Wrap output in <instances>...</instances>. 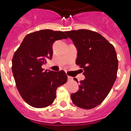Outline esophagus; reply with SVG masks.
Returning <instances> with one entry per match:
<instances>
[{
  "label": "esophagus",
  "instance_id": "esophagus-1",
  "mask_svg": "<svg viewBox=\"0 0 131 131\" xmlns=\"http://www.w3.org/2000/svg\"><path fill=\"white\" fill-rule=\"evenodd\" d=\"M68 80L72 81L73 80V77H70V76H68Z\"/></svg>",
  "mask_w": 131,
  "mask_h": 131
}]
</instances>
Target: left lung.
<instances>
[{
	"label": "left lung",
	"mask_w": 131,
	"mask_h": 131,
	"mask_svg": "<svg viewBox=\"0 0 131 131\" xmlns=\"http://www.w3.org/2000/svg\"><path fill=\"white\" fill-rule=\"evenodd\" d=\"M78 54L76 64L85 79L71 98L75 106L91 109L105 100L117 77L118 60L114 46L97 32L88 29L65 31ZM74 80L78 82L77 79Z\"/></svg>",
	"instance_id": "1"
}]
</instances>
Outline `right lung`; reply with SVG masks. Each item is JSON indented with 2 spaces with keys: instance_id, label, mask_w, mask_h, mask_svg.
<instances>
[{
  "instance_id": "right-lung-1",
  "label": "right lung",
  "mask_w": 131,
  "mask_h": 131,
  "mask_svg": "<svg viewBox=\"0 0 131 131\" xmlns=\"http://www.w3.org/2000/svg\"><path fill=\"white\" fill-rule=\"evenodd\" d=\"M63 31L43 29L29 34L15 51L12 59V71L20 95L29 106L46 108L56 98V90L66 83L64 71H43L41 66L52 58V44L67 39Z\"/></svg>"
}]
</instances>
